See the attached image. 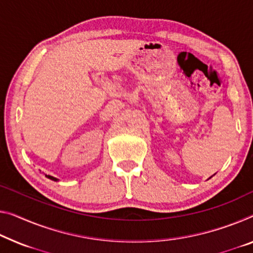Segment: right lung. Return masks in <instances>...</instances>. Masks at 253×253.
<instances>
[{
  "label": "right lung",
  "instance_id": "1",
  "mask_svg": "<svg viewBox=\"0 0 253 253\" xmlns=\"http://www.w3.org/2000/svg\"><path fill=\"white\" fill-rule=\"evenodd\" d=\"M46 177H48V178H50V180H53V181H57L56 177H53V176H50V175H46Z\"/></svg>",
  "mask_w": 253,
  "mask_h": 253
}]
</instances>
